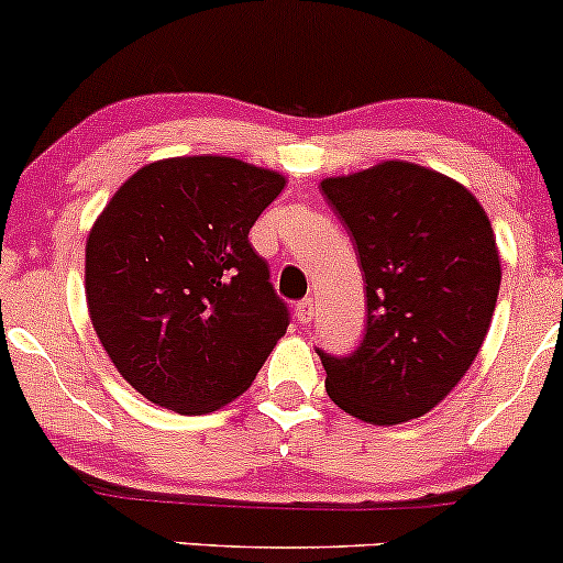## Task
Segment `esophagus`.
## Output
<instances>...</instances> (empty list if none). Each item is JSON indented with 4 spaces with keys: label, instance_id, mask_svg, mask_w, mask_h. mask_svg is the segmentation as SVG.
<instances>
[{
    "label": "esophagus",
    "instance_id": "34e87169",
    "mask_svg": "<svg viewBox=\"0 0 563 563\" xmlns=\"http://www.w3.org/2000/svg\"><path fill=\"white\" fill-rule=\"evenodd\" d=\"M296 318H299V322H303V325H307V322H312V318H314V301L312 299H303V301L296 303Z\"/></svg>",
    "mask_w": 563,
    "mask_h": 563
}]
</instances>
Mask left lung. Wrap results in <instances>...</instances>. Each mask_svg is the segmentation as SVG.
<instances>
[{"mask_svg":"<svg viewBox=\"0 0 563 563\" xmlns=\"http://www.w3.org/2000/svg\"><path fill=\"white\" fill-rule=\"evenodd\" d=\"M320 185L367 296L357 352H320L328 397L373 426L421 418L461 384L493 322L503 273L487 211L448 174L399 158Z\"/></svg>","mask_w":563,"mask_h":563,"instance_id":"obj_1","label":"left lung"}]
</instances>
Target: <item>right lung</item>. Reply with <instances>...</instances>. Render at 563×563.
<instances>
[{"instance_id":"1","label":"right lung","mask_w":563,"mask_h":563,"mask_svg":"<svg viewBox=\"0 0 563 563\" xmlns=\"http://www.w3.org/2000/svg\"><path fill=\"white\" fill-rule=\"evenodd\" d=\"M286 177L230 156L145 164L95 219L84 249L92 328L132 389L206 416L249 389L286 335L249 230Z\"/></svg>"}]
</instances>
